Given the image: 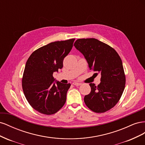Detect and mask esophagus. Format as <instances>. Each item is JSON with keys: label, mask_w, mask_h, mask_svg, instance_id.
<instances>
[{"label": "esophagus", "mask_w": 145, "mask_h": 145, "mask_svg": "<svg viewBox=\"0 0 145 145\" xmlns=\"http://www.w3.org/2000/svg\"><path fill=\"white\" fill-rule=\"evenodd\" d=\"M72 84H73L74 85H76V86H79V85H81V83H80L76 82H74L72 83Z\"/></svg>", "instance_id": "obj_1"}]
</instances>
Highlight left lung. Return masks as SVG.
<instances>
[{
	"mask_svg": "<svg viewBox=\"0 0 145 145\" xmlns=\"http://www.w3.org/2000/svg\"><path fill=\"white\" fill-rule=\"evenodd\" d=\"M74 46L84 56L90 69L101 74L99 85L89 83L91 93L84 97L86 105L97 113L109 110L119 101L125 87L119 55L113 48L94 38L77 39Z\"/></svg>",
	"mask_w": 145,
	"mask_h": 145,
	"instance_id": "obj_1",
	"label": "left lung"
}]
</instances>
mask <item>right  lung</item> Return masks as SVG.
I'll return each mask as SVG.
<instances>
[{
	"label": "right lung",
	"mask_w": 145,
	"mask_h": 145,
	"mask_svg": "<svg viewBox=\"0 0 145 145\" xmlns=\"http://www.w3.org/2000/svg\"><path fill=\"white\" fill-rule=\"evenodd\" d=\"M75 39L57 41L39 48L29 57L23 74L22 89L29 104L45 115L63 107L71 84L54 83L53 72L63 67L64 58L71 51Z\"/></svg>",
	"instance_id": "right-lung-1"
}]
</instances>
